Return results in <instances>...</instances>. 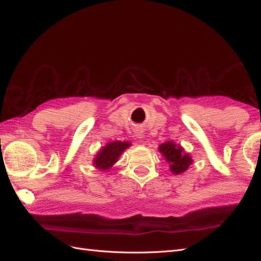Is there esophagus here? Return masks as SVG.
I'll use <instances>...</instances> for the list:
<instances>
[{
  "instance_id": "34e87169",
  "label": "esophagus",
  "mask_w": 261,
  "mask_h": 261,
  "mask_svg": "<svg viewBox=\"0 0 261 261\" xmlns=\"http://www.w3.org/2000/svg\"><path fill=\"white\" fill-rule=\"evenodd\" d=\"M136 138H137V139H139V140H142L143 138H145V136H143L141 131H137L136 132Z\"/></svg>"
}]
</instances>
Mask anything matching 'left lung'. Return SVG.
Returning a JSON list of instances; mask_svg holds the SVG:
<instances>
[{
    "label": "left lung",
    "instance_id": "left-lung-1",
    "mask_svg": "<svg viewBox=\"0 0 261 261\" xmlns=\"http://www.w3.org/2000/svg\"><path fill=\"white\" fill-rule=\"evenodd\" d=\"M158 151L163 154L166 163L169 165V169L175 175H180L190 168L193 159L180 145L174 141H167L158 147Z\"/></svg>",
    "mask_w": 261,
    "mask_h": 261
}]
</instances>
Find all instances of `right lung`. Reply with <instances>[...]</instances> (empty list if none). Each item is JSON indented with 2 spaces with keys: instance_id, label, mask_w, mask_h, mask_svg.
<instances>
[{
  "instance_id": "right-lung-1",
  "label": "right lung",
  "mask_w": 261,
  "mask_h": 261,
  "mask_svg": "<svg viewBox=\"0 0 261 261\" xmlns=\"http://www.w3.org/2000/svg\"><path fill=\"white\" fill-rule=\"evenodd\" d=\"M131 146L129 141L114 140L107 143L96 152L93 159V166L98 170H109L112 166L118 162L120 156L124 152L125 149Z\"/></svg>"
}]
</instances>
